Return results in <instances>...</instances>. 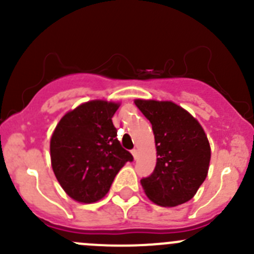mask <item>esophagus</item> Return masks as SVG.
<instances>
[{
	"label": "esophagus",
	"instance_id": "obj_1",
	"mask_svg": "<svg viewBox=\"0 0 254 254\" xmlns=\"http://www.w3.org/2000/svg\"><path fill=\"white\" fill-rule=\"evenodd\" d=\"M131 153H132V156H134L135 160H136V158H137V150H136V148H134V150H131Z\"/></svg>",
	"mask_w": 254,
	"mask_h": 254
}]
</instances>
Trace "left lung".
Returning <instances> with one entry per match:
<instances>
[{
    "label": "left lung",
    "instance_id": "1",
    "mask_svg": "<svg viewBox=\"0 0 254 254\" xmlns=\"http://www.w3.org/2000/svg\"><path fill=\"white\" fill-rule=\"evenodd\" d=\"M135 104L152 125L158 156L153 172L141 179L146 195L160 206L187 203L209 170L211 151L203 127L173 102L136 99Z\"/></svg>",
    "mask_w": 254,
    "mask_h": 254
}]
</instances>
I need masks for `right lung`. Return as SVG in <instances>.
I'll return each instance as SVG.
<instances>
[{
    "label": "right lung",
    "instance_id": "right-lung-1",
    "mask_svg": "<svg viewBox=\"0 0 254 254\" xmlns=\"http://www.w3.org/2000/svg\"><path fill=\"white\" fill-rule=\"evenodd\" d=\"M119 104L91 101L66 113L50 140L53 171L64 190L79 203H94L115 176L134 160L122 147L112 118Z\"/></svg>",
    "mask_w": 254,
    "mask_h": 254
}]
</instances>
